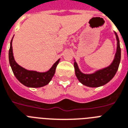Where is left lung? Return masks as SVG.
I'll use <instances>...</instances> for the list:
<instances>
[{
  "instance_id": "8db88e82",
  "label": "left lung",
  "mask_w": 128,
  "mask_h": 128,
  "mask_svg": "<svg viewBox=\"0 0 128 128\" xmlns=\"http://www.w3.org/2000/svg\"><path fill=\"white\" fill-rule=\"evenodd\" d=\"M116 36L118 41L117 52L114 61L109 67L98 70L94 74H85L82 73L79 70L76 62L74 63L75 74L78 80L82 84H83L84 85L88 86L90 87H98L108 82L114 77L119 67L120 59H121V49L120 46L119 38L116 33Z\"/></svg>"
}]
</instances>
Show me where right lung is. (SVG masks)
<instances>
[{"label": "right lung", "mask_w": 128, "mask_h": 128, "mask_svg": "<svg viewBox=\"0 0 128 128\" xmlns=\"http://www.w3.org/2000/svg\"><path fill=\"white\" fill-rule=\"evenodd\" d=\"M12 41L9 50V62L13 73L19 81L24 85L28 87H42L48 84L56 72L57 65L59 62V59L54 63L53 67L46 72H38L32 70H28L18 65L15 61L12 53Z\"/></svg>", "instance_id": "1"}]
</instances>
